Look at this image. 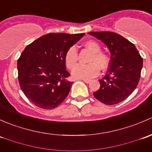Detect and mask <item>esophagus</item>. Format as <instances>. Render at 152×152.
<instances>
[{
  "instance_id": "34e87169",
  "label": "esophagus",
  "mask_w": 152,
  "mask_h": 152,
  "mask_svg": "<svg viewBox=\"0 0 152 152\" xmlns=\"http://www.w3.org/2000/svg\"><path fill=\"white\" fill-rule=\"evenodd\" d=\"M82 81H83L84 82H85V83H87V84L90 83V80H87V79H82Z\"/></svg>"
}]
</instances>
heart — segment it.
Masks as SVG:
<instances>
[{
    "label": "heart",
    "mask_w": 152,
    "mask_h": 152,
    "mask_svg": "<svg viewBox=\"0 0 152 152\" xmlns=\"http://www.w3.org/2000/svg\"><path fill=\"white\" fill-rule=\"evenodd\" d=\"M84 46L92 52L89 59L88 65H76L72 70V76L76 79H90L98 76L101 70H105L110 63V57L104 51H102L100 44L96 41L90 39L84 42ZM78 62V51L75 46L69 48L65 56L66 67L72 69Z\"/></svg>",
    "instance_id": "1"
}]
</instances>
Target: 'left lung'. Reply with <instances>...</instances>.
<instances>
[{
    "instance_id": "obj_1",
    "label": "left lung",
    "mask_w": 152,
    "mask_h": 152,
    "mask_svg": "<svg viewBox=\"0 0 152 152\" xmlns=\"http://www.w3.org/2000/svg\"><path fill=\"white\" fill-rule=\"evenodd\" d=\"M88 34L102 41L111 53L107 75L99 80L100 88L93 95L105 104H117L126 99L138 85L142 58L134 44L118 34L111 31Z\"/></svg>"
}]
</instances>
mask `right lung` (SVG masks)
<instances>
[{"label":"right lung","instance_id":"right-lung-1","mask_svg":"<svg viewBox=\"0 0 152 152\" xmlns=\"http://www.w3.org/2000/svg\"><path fill=\"white\" fill-rule=\"evenodd\" d=\"M85 34L50 33L27 45L18 60V81L27 99L45 110L58 107L70 92L65 56Z\"/></svg>","mask_w":152,"mask_h":152}]
</instances>
